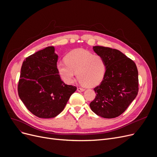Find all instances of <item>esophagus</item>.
Masks as SVG:
<instances>
[{"label": "esophagus", "mask_w": 157, "mask_h": 157, "mask_svg": "<svg viewBox=\"0 0 157 157\" xmlns=\"http://www.w3.org/2000/svg\"><path fill=\"white\" fill-rule=\"evenodd\" d=\"M84 90H84V88H80V87L77 88V91H78V92H84Z\"/></svg>", "instance_id": "1"}]
</instances>
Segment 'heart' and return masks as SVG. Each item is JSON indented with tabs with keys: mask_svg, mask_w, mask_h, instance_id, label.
Segmentation results:
<instances>
[{
	"mask_svg": "<svg viewBox=\"0 0 157 157\" xmlns=\"http://www.w3.org/2000/svg\"><path fill=\"white\" fill-rule=\"evenodd\" d=\"M65 61L57 64V69L65 82L73 83L77 73L80 83L92 87L100 83L105 75L106 64L103 58L87 50L71 51L65 56Z\"/></svg>",
	"mask_w": 157,
	"mask_h": 157,
	"instance_id": "obj_1",
	"label": "heart"
}]
</instances>
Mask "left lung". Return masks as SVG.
<instances>
[{"label": "left lung", "mask_w": 157, "mask_h": 157, "mask_svg": "<svg viewBox=\"0 0 157 157\" xmlns=\"http://www.w3.org/2000/svg\"><path fill=\"white\" fill-rule=\"evenodd\" d=\"M102 57L106 72L101 84L94 90L96 96L90 107L97 115L112 118L124 113L138 93V71L136 63L119 50L93 46Z\"/></svg>", "instance_id": "obj_1"}]
</instances>
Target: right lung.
Returning a JSON list of instances; mask_svg holds the SVG:
<instances>
[{
	"instance_id": "add662e5",
	"label": "right lung",
	"mask_w": 157,
	"mask_h": 157,
	"mask_svg": "<svg viewBox=\"0 0 157 157\" xmlns=\"http://www.w3.org/2000/svg\"><path fill=\"white\" fill-rule=\"evenodd\" d=\"M54 46L35 52L23 61L18 95L28 110L42 118H54L63 110L77 87L61 80Z\"/></svg>"
}]
</instances>
